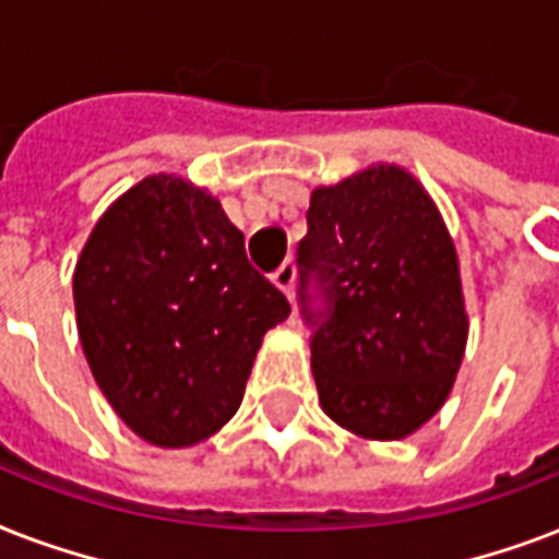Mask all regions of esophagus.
<instances>
[{
	"label": "esophagus",
	"mask_w": 559,
	"mask_h": 559,
	"mask_svg": "<svg viewBox=\"0 0 559 559\" xmlns=\"http://www.w3.org/2000/svg\"><path fill=\"white\" fill-rule=\"evenodd\" d=\"M272 281H275V287H281L287 293V298H293V284H296V263L284 261L278 270L272 272Z\"/></svg>",
	"instance_id": "34e87169"
}]
</instances>
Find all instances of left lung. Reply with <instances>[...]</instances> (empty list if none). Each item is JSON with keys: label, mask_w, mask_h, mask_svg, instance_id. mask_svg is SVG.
Instances as JSON below:
<instances>
[{"label": "left lung", "mask_w": 559, "mask_h": 559, "mask_svg": "<svg viewBox=\"0 0 559 559\" xmlns=\"http://www.w3.org/2000/svg\"><path fill=\"white\" fill-rule=\"evenodd\" d=\"M296 263L328 417L377 441L415 432L443 406L467 342L459 258L432 200L391 165L319 188Z\"/></svg>", "instance_id": "left-lung-1"}]
</instances>
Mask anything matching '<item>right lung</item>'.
Here are the masks:
<instances>
[{"mask_svg": "<svg viewBox=\"0 0 559 559\" xmlns=\"http://www.w3.org/2000/svg\"><path fill=\"white\" fill-rule=\"evenodd\" d=\"M74 310L118 417L156 447H191L235 415L263 333L289 301L249 263L217 200L151 177L92 228Z\"/></svg>", "mask_w": 559, "mask_h": 559, "instance_id": "1", "label": "right lung"}]
</instances>
